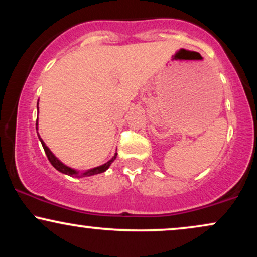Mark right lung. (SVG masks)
<instances>
[{"mask_svg": "<svg viewBox=\"0 0 257 257\" xmlns=\"http://www.w3.org/2000/svg\"><path fill=\"white\" fill-rule=\"evenodd\" d=\"M36 129H37V120H36ZM38 138H40V134H38ZM40 140H41V144H42V146H43V149H44V152H46L47 157H48L49 162H51L52 166L54 167L57 170H59V172H60V173L66 174V175H70V176H76V178H83V176H91V175H95V174L104 173V172H106V170L108 169V167L111 166L112 162H113L114 159H116V157H117V153H114L113 157H112L110 161L107 162V163L102 164V166H100V167H95V168H93V169H89V170H87V172H83V173L79 174V172H77V170H75V169H72V168L65 166L63 162L59 161V159L55 157L54 155H53L51 150H49L48 147L46 146V144L43 143L42 139L40 138Z\"/></svg>", "mask_w": 257, "mask_h": 257, "instance_id": "right-lung-1", "label": "right lung"}]
</instances>
